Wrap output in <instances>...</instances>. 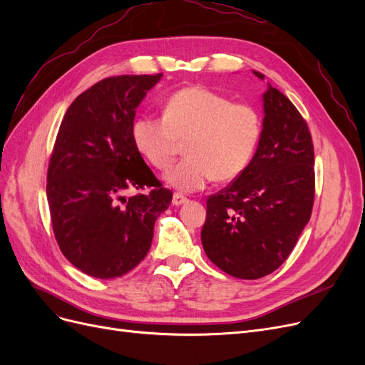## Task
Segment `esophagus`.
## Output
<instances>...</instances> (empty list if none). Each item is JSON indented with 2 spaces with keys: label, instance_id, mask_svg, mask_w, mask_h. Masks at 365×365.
<instances>
[{
  "label": "esophagus",
  "instance_id": "1",
  "mask_svg": "<svg viewBox=\"0 0 365 365\" xmlns=\"http://www.w3.org/2000/svg\"><path fill=\"white\" fill-rule=\"evenodd\" d=\"M185 202H187V197H185L184 195H181V193H175V195H173V197H172V204H173V205L180 207V205H182V204H185Z\"/></svg>",
  "mask_w": 365,
  "mask_h": 365
}]
</instances>
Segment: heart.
Segmentation results:
<instances>
[{"instance_id":"obj_1","label":"heart","mask_w":365,"mask_h":365,"mask_svg":"<svg viewBox=\"0 0 365 365\" xmlns=\"http://www.w3.org/2000/svg\"><path fill=\"white\" fill-rule=\"evenodd\" d=\"M130 134L141 155L160 170L169 168L187 140V157L164 180L181 192H195L212 178L231 181L245 170L260 140L262 121L250 105L189 86L168 98L164 115L135 118Z\"/></svg>"}]
</instances>
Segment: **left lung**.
I'll list each match as a JSON object with an SVG mask.
<instances>
[{
  "instance_id": "1",
  "label": "left lung",
  "mask_w": 365,
  "mask_h": 365,
  "mask_svg": "<svg viewBox=\"0 0 365 365\" xmlns=\"http://www.w3.org/2000/svg\"><path fill=\"white\" fill-rule=\"evenodd\" d=\"M260 81L264 76L252 71ZM252 160L237 180L207 200L201 231L207 257L237 279L256 280L288 259L311 219L312 137L302 114L269 82Z\"/></svg>"
}]
</instances>
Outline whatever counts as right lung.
I'll return each mask as SVG.
<instances>
[{
  "label": "right lung",
  "instance_id": "1",
  "mask_svg": "<svg viewBox=\"0 0 365 365\" xmlns=\"http://www.w3.org/2000/svg\"><path fill=\"white\" fill-rule=\"evenodd\" d=\"M161 77H108L77 97L61 123L47 173L51 225L63 256L91 277L134 269L172 202L130 134L138 105ZM146 186L148 195L124 196Z\"/></svg>",
  "mask_w": 365,
  "mask_h": 365
}]
</instances>
